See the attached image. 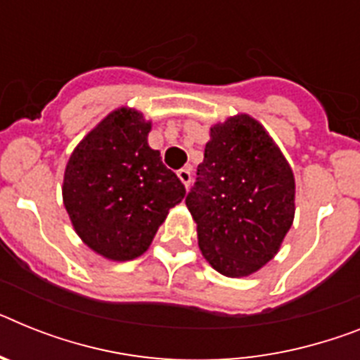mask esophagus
Segmentation results:
<instances>
[{
    "mask_svg": "<svg viewBox=\"0 0 360 360\" xmlns=\"http://www.w3.org/2000/svg\"><path fill=\"white\" fill-rule=\"evenodd\" d=\"M177 177L181 179V183L188 188L190 183H192V168L190 166H185V168H181L179 172H177Z\"/></svg>",
    "mask_w": 360,
    "mask_h": 360,
    "instance_id": "34e87169",
    "label": "esophagus"
}]
</instances>
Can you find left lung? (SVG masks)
Here are the masks:
<instances>
[{"label": "left lung", "instance_id": "left-lung-1", "mask_svg": "<svg viewBox=\"0 0 360 360\" xmlns=\"http://www.w3.org/2000/svg\"><path fill=\"white\" fill-rule=\"evenodd\" d=\"M186 207L208 264L225 276H249L274 258L291 229L295 175L258 120L229 117L210 128Z\"/></svg>", "mask_w": 360, "mask_h": 360}]
</instances>
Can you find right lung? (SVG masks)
<instances>
[{
    "label": "right lung",
    "instance_id": "add662e5",
    "mask_svg": "<svg viewBox=\"0 0 360 360\" xmlns=\"http://www.w3.org/2000/svg\"><path fill=\"white\" fill-rule=\"evenodd\" d=\"M152 122L119 108L78 143L63 174V207L96 255L128 262L144 255L186 190L148 146Z\"/></svg>",
    "mask_w": 360,
    "mask_h": 360
}]
</instances>
